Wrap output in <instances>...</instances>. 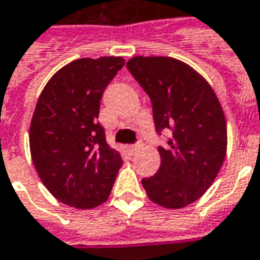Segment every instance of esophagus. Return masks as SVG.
Masks as SVG:
<instances>
[{
	"label": "esophagus",
	"instance_id": "esophagus-1",
	"mask_svg": "<svg viewBox=\"0 0 260 260\" xmlns=\"http://www.w3.org/2000/svg\"><path fill=\"white\" fill-rule=\"evenodd\" d=\"M143 149V143H137V144H134V146H130L128 147V150L132 151V153H137V151H140Z\"/></svg>",
	"mask_w": 260,
	"mask_h": 260
}]
</instances>
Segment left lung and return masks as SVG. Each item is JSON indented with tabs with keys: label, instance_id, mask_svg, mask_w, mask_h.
Wrapping results in <instances>:
<instances>
[{
	"label": "left lung",
	"instance_id": "obj_1",
	"mask_svg": "<svg viewBox=\"0 0 260 260\" xmlns=\"http://www.w3.org/2000/svg\"><path fill=\"white\" fill-rule=\"evenodd\" d=\"M127 69L150 97L156 132L172 133L158 147L157 173L143 179V187L153 203L182 209L206 193L223 165V109L210 84L183 61L137 55Z\"/></svg>",
	"mask_w": 260,
	"mask_h": 260
}]
</instances>
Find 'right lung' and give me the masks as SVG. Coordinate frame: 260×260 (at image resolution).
<instances>
[{
    "label": "right lung",
    "mask_w": 260,
    "mask_h": 260,
    "mask_svg": "<svg viewBox=\"0 0 260 260\" xmlns=\"http://www.w3.org/2000/svg\"><path fill=\"white\" fill-rule=\"evenodd\" d=\"M123 66L121 57L74 60L48 80L37 102L31 158L48 191L67 206L104 203L123 165L97 121L103 93Z\"/></svg>",
    "instance_id": "right-lung-1"
}]
</instances>
